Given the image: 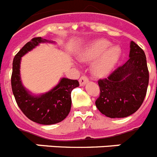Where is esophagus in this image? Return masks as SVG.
Wrapping results in <instances>:
<instances>
[{
    "instance_id": "esophagus-1",
    "label": "esophagus",
    "mask_w": 157,
    "mask_h": 157,
    "mask_svg": "<svg viewBox=\"0 0 157 157\" xmlns=\"http://www.w3.org/2000/svg\"><path fill=\"white\" fill-rule=\"evenodd\" d=\"M88 81H89V80H88L87 77H86V76H82L79 78V85L81 86H85L86 84L87 83Z\"/></svg>"
}]
</instances>
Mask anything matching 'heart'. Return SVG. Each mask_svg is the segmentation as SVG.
<instances>
[{
	"instance_id": "b5f03b06",
	"label": "heart",
	"mask_w": 157,
	"mask_h": 157,
	"mask_svg": "<svg viewBox=\"0 0 157 157\" xmlns=\"http://www.w3.org/2000/svg\"><path fill=\"white\" fill-rule=\"evenodd\" d=\"M105 39H97L90 43L78 53L80 62H92L91 70L97 77H104L114 68L121 57V51L118 46H110Z\"/></svg>"
}]
</instances>
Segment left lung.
Returning <instances> with one entry per match:
<instances>
[{
  "mask_svg": "<svg viewBox=\"0 0 157 157\" xmlns=\"http://www.w3.org/2000/svg\"><path fill=\"white\" fill-rule=\"evenodd\" d=\"M129 59L106 78L98 80L100 96L95 105L110 118L126 117L134 113L145 98L148 70L144 51L130 42Z\"/></svg>",
  "mask_w": 157,
  "mask_h": 157,
  "instance_id": "8db88e82",
  "label": "left lung"
}]
</instances>
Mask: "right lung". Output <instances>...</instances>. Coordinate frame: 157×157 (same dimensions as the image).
Instances as JSON below:
<instances>
[{
    "mask_svg": "<svg viewBox=\"0 0 157 157\" xmlns=\"http://www.w3.org/2000/svg\"><path fill=\"white\" fill-rule=\"evenodd\" d=\"M44 43L56 42L36 37L27 43L15 56L11 78L12 90L17 105L28 118L38 124H53L62 121L69 114L71 107V94L79 83L77 80L62 78L56 86L40 94H34L24 86L21 77V58Z\"/></svg>",
    "mask_w": 157,
    "mask_h": 157,
    "instance_id": "obj_1",
    "label": "right lung"
}]
</instances>
